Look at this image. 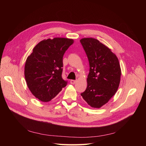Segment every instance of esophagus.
Segmentation results:
<instances>
[{"instance_id":"esophagus-1","label":"esophagus","mask_w":146,"mask_h":146,"mask_svg":"<svg viewBox=\"0 0 146 146\" xmlns=\"http://www.w3.org/2000/svg\"><path fill=\"white\" fill-rule=\"evenodd\" d=\"M70 83H71V84H72V85H74V84H75L76 83V80H71L70 81Z\"/></svg>"}]
</instances>
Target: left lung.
Listing matches in <instances>:
<instances>
[{"mask_svg": "<svg viewBox=\"0 0 146 146\" xmlns=\"http://www.w3.org/2000/svg\"><path fill=\"white\" fill-rule=\"evenodd\" d=\"M90 63L86 90L81 94L92 108H99L115 94L120 83L121 70L116 55L98 39H80Z\"/></svg>", "mask_w": 146, "mask_h": 146, "instance_id": "left-lung-1", "label": "left lung"}]
</instances>
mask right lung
Segmentation results:
<instances>
[{
  "label": "right lung",
  "mask_w": 146,
  "mask_h": 146,
  "mask_svg": "<svg viewBox=\"0 0 146 146\" xmlns=\"http://www.w3.org/2000/svg\"><path fill=\"white\" fill-rule=\"evenodd\" d=\"M73 42V39L64 38L44 39L27 57L25 78L30 91L39 100H51L67 85L61 76L63 57Z\"/></svg>",
  "instance_id": "right-lung-1"
}]
</instances>
